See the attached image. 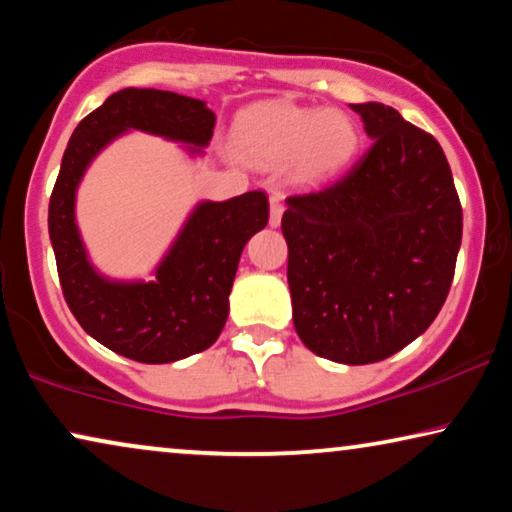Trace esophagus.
<instances>
[{
	"instance_id": "34e87169",
	"label": "esophagus",
	"mask_w": 512,
	"mask_h": 512,
	"mask_svg": "<svg viewBox=\"0 0 512 512\" xmlns=\"http://www.w3.org/2000/svg\"><path fill=\"white\" fill-rule=\"evenodd\" d=\"M282 214H284V202L282 195H270V226L277 228L282 223Z\"/></svg>"
}]
</instances>
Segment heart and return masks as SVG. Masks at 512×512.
<instances>
[{
  "instance_id": "heart-1",
  "label": "heart",
  "mask_w": 512,
  "mask_h": 512,
  "mask_svg": "<svg viewBox=\"0 0 512 512\" xmlns=\"http://www.w3.org/2000/svg\"><path fill=\"white\" fill-rule=\"evenodd\" d=\"M235 146L251 165L270 170L289 160L293 179L321 184L352 163L359 149V130L342 111L265 102L240 116Z\"/></svg>"
}]
</instances>
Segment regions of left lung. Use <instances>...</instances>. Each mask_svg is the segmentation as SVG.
<instances>
[{"instance_id":"left-lung-1","label":"left lung","mask_w":512,"mask_h":512,"mask_svg":"<svg viewBox=\"0 0 512 512\" xmlns=\"http://www.w3.org/2000/svg\"><path fill=\"white\" fill-rule=\"evenodd\" d=\"M352 109L373 144L324 191L286 198L282 233L303 345L363 366L410 345L438 317L464 221L433 135L380 102Z\"/></svg>"}]
</instances>
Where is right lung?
Here are the masks:
<instances>
[{"label":"right lung","mask_w":512,"mask_h":512,"mask_svg":"<svg viewBox=\"0 0 512 512\" xmlns=\"http://www.w3.org/2000/svg\"><path fill=\"white\" fill-rule=\"evenodd\" d=\"M216 114L195 97L123 88L76 125L48 205V235L69 310L90 338L139 363H170L212 347L244 244L268 226V195L198 202L153 279L121 282L95 270L76 226V188L97 153L128 130L184 144L191 156L214 135Z\"/></svg>","instance_id":"add662e5"}]
</instances>
